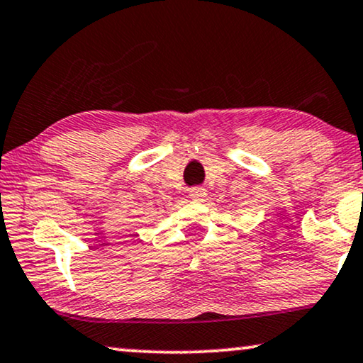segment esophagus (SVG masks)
<instances>
[{
  "label": "esophagus",
  "instance_id": "34e87169",
  "mask_svg": "<svg viewBox=\"0 0 363 363\" xmlns=\"http://www.w3.org/2000/svg\"><path fill=\"white\" fill-rule=\"evenodd\" d=\"M189 196H191L192 201L202 202L203 199H206V196H207V191L203 187H201V186H196V187H192L191 191H189Z\"/></svg>",
  "mask_w": 363,
  "mask_h": 363
}]
</instances>
